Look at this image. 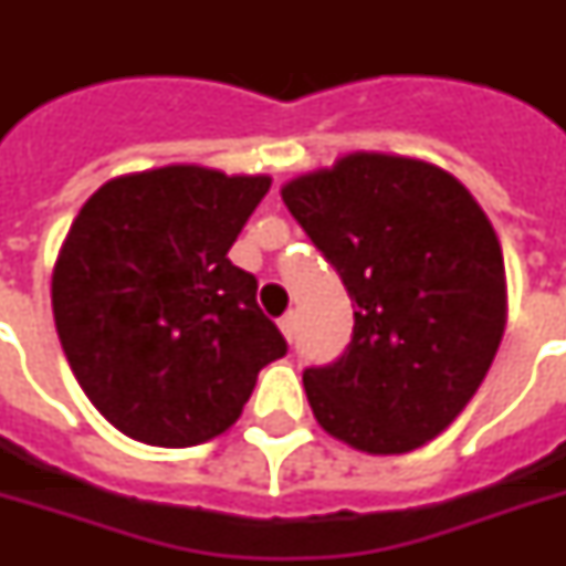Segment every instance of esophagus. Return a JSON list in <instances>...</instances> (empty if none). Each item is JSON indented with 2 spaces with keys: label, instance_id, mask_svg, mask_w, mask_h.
<instances>
[{
  "label": "esophagus",
  "instance_id": "obj_1",
  "mask_svg": "<svg viewBox=\"0 0 566 566\" xmlns=\"http://www.w3.org/2000/svg\"><path fill=\"white\" fill-rule=\"evenodd\" d=\"M279 328H282V335L293 344V337H296V311H287V314L279 319Z\"/></svg>",
  "mask_w": 566,
  "mask_h": 566
}]
</instances>
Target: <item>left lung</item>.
I'll return each mask as SVG.
<instances>
[{
	"instance_id": "8db88e82",
	"label": "left lung",
	"mask_w": 566,
	"mask_h": 566,
	"mask_svg": "<svg viewBox=\"0 0 566 566\" xmlns=\"http://www.w3.org/2000/svg\"><path fill=\"white\" fill-rule=\"evenodd\" d=\"M282 199L358 308L346 353L302 373L317 422L370 455L438 438L505 332L491 220L447 170L381 153L287 181Z\"/></svg>"
}]
</instances>
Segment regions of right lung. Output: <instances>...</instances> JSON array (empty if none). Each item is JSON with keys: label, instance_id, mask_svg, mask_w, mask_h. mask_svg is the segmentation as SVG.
Returning a JSON list of instances; mask_svg holds the SVG:
<instances>
[{"label": "right lung", "instance_id": "right-lung-1", "mask_svg": "<svg viewBox=\"0 0 566 566\" xmlns=\"http://www.w3.org/2000/svg\"><path fill=\"white\" fill-rule=\"evenodd\" d=\"M270 176L172 164L105 181L70 226L52 311L96 411L149 447H196L238 420L287 340L231 243Z\"/></svg>", "mask_w": 566, "mask_h": 566}]
</instances>
